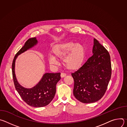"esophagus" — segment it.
Instances as JSON below:
<instances>
[{
  "instance_id": "esophagus-1",
  "label": "esophagus",
  "mask_w": 127,
  "mask_h": 127,
  "mask_svg": "<svg viewBox=\"0 0 127 127\" xmlns=\"http://www.w3.org/2000/svg\"><path fill=\"white\" fill-rule=\"evenodd\" d=\"M66 74H65L64 73H61V78L64 77L65 76H66Z\"/></svg>"
}]
</instances>
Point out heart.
I'll list each match as a JSON object with an SVG mask.
<instances>
[{"label":"heart","instance_id":"obj_1","mask_svg":"<svg viewBox=\"0 0 127 127\" xmlns=\"http://www.w3.org/2000/svg\"><path fill=\"white\" fill-rule=\"evenodd\" d=\"M52 55L49 56L50 64L57 63V59L61 58L63 64L70 70L79 69L83 64L86 57V49L80 43L67 42L54 45L51 50Z\"/></svg>","mask_w":127,"mask_h":127}]
</instances>
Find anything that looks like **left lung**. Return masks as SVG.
<instances>
[{"instance_id": "8db88e82", "label": "left lung", "mask_w": 127, "mask_h": 127, "mask_svg": "<svg viewBox=\"0 0 127 127\" xmlns=\"http://www.w3.org/2000/svg\"><path fill=\"white\" fill-rule=\"evenodd\" d=\"M93 55L74 73L73 95L81 102H96L104 95L111 79L112 67L109 53L94 39Z\"/></svg>"}]
</instances>
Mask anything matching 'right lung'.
<instances>
[{"label":"right lung","mask_w":127,"mask_h":127,"mask_svg":"<svg viewBox=\"0 0 127 127\" xmlns=\"http://www.w3.org/2000/svg\"><path fill=\"white\" fill-rule=\"evenodd\" d=\"M38 44L36 38H30L18 52L12 64V76L16 90L22 99L29 105L40 107L47 105L53 100L56 94V86L60 80V73H46L34 86L27 88L18 82L15 74V62L17 56Z\"/></svg>","instance_id":"add662e5"}]
</instances>
